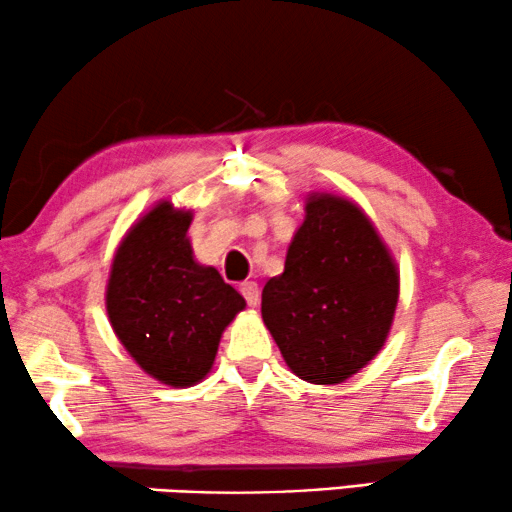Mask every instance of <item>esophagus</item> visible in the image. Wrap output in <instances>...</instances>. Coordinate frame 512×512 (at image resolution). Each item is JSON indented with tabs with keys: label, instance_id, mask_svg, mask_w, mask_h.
Here are the masks:
<instances>
[{
	"label": "esophagus",
	"instance_id": "obj_1",
	"mask_svg": "<svg viewBox=\"0 0 512 512\" xmlns=\"http://www.w3.org/2000/svg\"><path fill=\"white\" fill-rule=\"evenodd\" d=\"M241 294L246 297L248 306H257L259 304V285L255 280H248V283H241Z\"/></svg>",
	"mask_w": 512,
	"mask_h": 512
}]
</instances>
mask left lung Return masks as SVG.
I'll return each instance as SVG.
<instances>
[{
  "mask_svg": "<svg viewBox=\"0 0 512 512\" xmlns=\"http://www.w3.org/2000/svg\"><path fill=\"white\" fill-rule=\"evenodd\" d=\"M397 299V266L369 218L320 194L308 199L285 271L264 285L262 318L301 380L336 385L383 348Z\"/></svg>",
  "mask_w": 512,
  "mask_h": 512,
  "instance_id": "8db88e82",
  "label": "left lung"
}]
</instances>
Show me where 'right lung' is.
<instances>
[{"label": "right lung", "mask_w": 512, "mask_h": 512, "mask_svg": "<svg viewBox=\"0 0 512 512\" xmlns=\"http://www.w3.org/2000/svg\"><path fill=\"white\" fill-rule=\"evenodd\" d=\"M192 215L169 201L129 229L113 259L106 311L136 364L174 387L211 371L220 336L246 299L213 266L194 262Z\"/></svg>", "instance_id": "obj_1"}]
</instances>
